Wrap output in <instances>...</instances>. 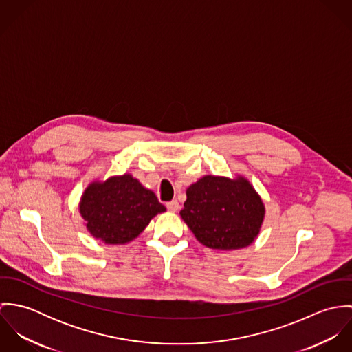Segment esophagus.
Instances as JSON below:
<instances>
[{"label":"esophagus","mask_w":352,"mask_h":352,"mask_svg":"<svg viewBox=\"0 0 352 352\" xmlns=\"http://www.w3.org/2000/svg\"><path fill=\"white\" fill-rule=\"evenodd\" d=\"M179 207H180V204H179V201H170L166 203V208L169 210V211H177L179 210Z\"/></svg>","instance_id":"34e87169"}]
</instances>
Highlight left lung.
Masks as SVG:
<instances>
[{
	"instance_id": "1",
	"label": "left lung",
	"mask_w": 352,
	"mask_h": 352,
	"mask_svg": "<svg viewBox=\"0 0 352 352\" xmlns=\"http://www.w3.org/2000/svg\"><path fill=\"white\" fill-rule=\"evenodd\" d=\"M180 211L197 240L219 251L243 250L257 239L265 207L244 176H203L187 188Z\"/></svg>"
}]
</instances>
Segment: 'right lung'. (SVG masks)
Returning a JSON list of instances; mask_svg holds the SVG:
<instances>
[{"mask_svg": "<svg viewBox=\"0 0 352 352\" xmlns=\"http://www.w3.org/2000/svg\"><path fill=\"white\" fill-rule=\"evenodd\" d=\"M78 208L91 236L108 245L133 241L157 214L166 211L155 194L130 173L92 182Z\"/></svg>", "mask_w": 352, "mask_h": 352, "instance_id": "1", "label": "right lung"}]
</instances>
